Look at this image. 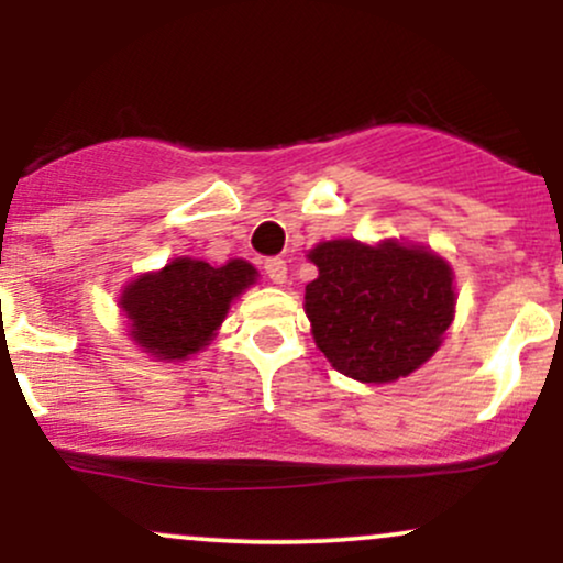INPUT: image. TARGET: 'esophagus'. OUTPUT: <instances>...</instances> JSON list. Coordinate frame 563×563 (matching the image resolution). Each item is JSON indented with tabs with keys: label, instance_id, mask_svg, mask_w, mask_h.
Instances as JSON below:
<instances>
[{
	"label": "esophagus",
	"instance_id": "1",
	"mask_svg": "<svg viewBox=\"0 0 563 563\" xmlns=\"http://www.w3.org/2000/svg\"><path fill=\"white\" fill-rule=\"evenodd\" d=\"M264 275H267L273 283H277V286H283V283H286V277H288L286 262H283V260H267V262H264Z\"/></svg>",
	"mask_w": 563,
	"mask_h": 563
}]
</instances>
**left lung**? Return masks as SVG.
<instances>
[{"mask_svg": "<svg viewBox=\"0 0 563 563\" xmlns=\"http://www.w3.org/2000/svg\"><path fill=\"white\" fill-rule=\"evenodd\" d=\"M303 312L325 360L360 384H391L434 357L455 320V273L429 245L335 238L309 249Z\"/></svg>", "mask_w": 563, "mask_h": 563, "instance_id": "obj_1", "label": "left lung"}]
</instances>
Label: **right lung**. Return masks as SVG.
Listing matches in <instances>:
<instances>
[{"label": "right lung", "instance_id": "add662e5", "mask_svg": "<svg viewBox=\"0 0 563 563\" xmlns=\"http://www.w3.org/2000/svg\"><path fill=\"white\" fill-rule=\"evenodd\" d=\"M256 267L230 260L211 267L177 256L156 273H142L119 294L126 335L158 363H183L214 341L230 303L256 283Z\"/></svg>", "mask_w": 563, "mask_h": 563}]
</instances>
